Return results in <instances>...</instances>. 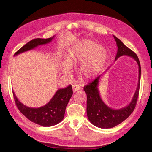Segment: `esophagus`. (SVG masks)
<instances>
[{
  "label": "esophagus",
  "mask_w": 152,
  "mask_h": 152,
  "mask_svg": "<svg viewBox=\"0 0 152 152\" xmlns=\"http://www.w3.org/2000/svg\"><path fill=\"white\" fill-rule=\"evenodd\" d=\"M72 90H73L74 93L78 91L79 90L81 89V87H80V86H79L78 84H74V85H72Z\"/></svg>",
  "instance_id": "1"
}]
</instances>
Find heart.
Wrapping results in <instances>:
<instances>
[{"label":"heart","mask_w":152,"mask_h":152,"mask_svg":"<svg viewBox=\"0 0 152 152\" xmlns=\"http://www.w3.org/2000/svg\"><path fill=\"white\" fill-rule=\"evenodd\" d=\"M108 58L106 48L99 46L91 40H86L77 43L71 48L69 61L64 63L63 70L69 72L72 69L71 63H82L80 74L86 79H93L98 76L104 66Z\"/></svg>","instance_id":"heart-1"}]
</instances>
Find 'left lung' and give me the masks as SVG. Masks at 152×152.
Segmentation results:
<instances>
[{
	"mask_svg": "<svg viewBox=\"0 0 152 152\" xmlns=\"http://www.w3.org/2000/svg\"><path fill=\"white\" fill-rule=\"evenodd\" d=\"M113 37L118 46L115 61L122 56H127L136 61L138 66V81L137 89L131 102L119 109L109 107L102 100L99 90L101 76H98L94 81L84 86L83 89L87 95V115L88 119L93 125L101 129L114 127L125 120L131 115L136 106L140 88L141 67L137 54L126 46L119 38L114 35Z\"/></svg>",
	"mask_w": 152,
	"mask_h": 152,
	"instance_id": "1",
	"label": "left lung"
}]
</instances>
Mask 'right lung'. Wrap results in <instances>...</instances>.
I'll use <instances>...</instances> for the list:
<instances>
[{
    "mask_svg": "<svg viewBox=\"0 0 152 152\" xmlns=\"http://www.w3.org/2000/svg\"><path fill=\"white\" fill-rule=\"evenodd\" d=\"M54 38L55 36L46 39L35 38L32 40L21 48L14 54V56L33 50L40 45L50 43ZM72 93L71 85L59 89L49 102L39 108L28 107L19 101L14 92L13 95L18 108L27 119L43 127H51L58 124L63 119L66 107Z\"/></svg>",
    "mask_w": 152,
    "mask_h": 152,
    "instance_id": "obj_1",
    "label": "right lung"
}]
</instances>
